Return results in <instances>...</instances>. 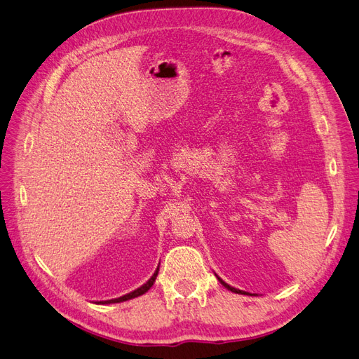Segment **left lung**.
I'll use <instances>...</instances> for the list:
<instances>
[{
  "mask_svg": "<svg viewBox=\"0 0 359 359\" xmlns=\"http://www.w3.org/2000/svg\"><path fill=\"white\" fill-rule=\"evenodd\" d=\"M217 278H219L220 280V283L226 287V289H229V290H232V292H235V293H245L244 290H240V289H235V287H232V286H229V285H227V283H224V281L220 278V277H217Z\"/></svg>",
  "mask_w": 359,
  "mask_h": 359,
  "instance_id": "left-lung-1",
  "label": "left lung"
}]
</instances>
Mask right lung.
<instances>
[{
	"label": "right lung",
	"mask_w": 359,
	"mask_h": 359,
	"mask_svg": "<svg viewBox=\"0 0 359 359\" xmlns=\"http://www.w3.org/2000/svg\"><path fill=\"white\" fill-rule=\"evenodd\" d=\"M157 274H158V268L156 269V273L153 274V277H151L147 283L144 285V286H140L139 289H136V290H133V292H130V293H127V295H124V297H119V298H115V299H109V301H100L99 304H114V302H123V301H127V299H132V298H136V297H140V295H144L145 292H148L149 290V287L154 285V281H156V277H157Z\"/></svg>",
	"instance_id": "1"
}]
</instances>
